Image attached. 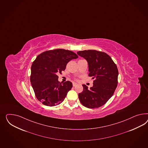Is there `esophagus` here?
Listing matches in <instances>:
<instances>
[{"label":"esophagus","instance_id":"34e87169","mask_svg":"<svg viewBox=\"0 0 148 148\" xmlns=\"http://www.w3.org/2000/svg\"><path fill=\"white\" fill-rule=\"evenodd\" d=\"M72 85H73V86H76V85H77V84L76 83H75V82H73V83H72Z\"/></svg>","mask_w":148,"mask_h":148}]
</instances>
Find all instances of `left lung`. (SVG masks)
Returning <instances> with one entry per match:
<instances>
[{
    "label": "left lung",
    "mask_w": 148,
    "mask_h": 148,
    "mask_svg": "<svg viewBox=\"0 0 148 148\" xmlns=\"http://www.w3.org/2000/svg\"><path fill=\"white\" fill-rule=\"evenodd\" d=\"M86 60L89 76L93 79V86L88 89L82 85L83 91L78 94L80 103L94 109L104 105L114 93L118 83V71L112 59L105 52L89 50L77 52Z\"/></svg>",
    "instance_id": "left-lung-1"
}]
</instances>
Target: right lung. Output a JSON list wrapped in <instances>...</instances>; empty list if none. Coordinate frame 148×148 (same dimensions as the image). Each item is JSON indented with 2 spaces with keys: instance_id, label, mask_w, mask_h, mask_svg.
I'll return each instance as SVG.
<instances>
[{
  "instance_id": "obj_1",
  "label": "right lung",
  "mask_w": 148,
  "mask_h": 148,
  "mask_svg": "<svg viewBox=\"0 0 148 148\" xmlns=\"http://www.w3.org/2000/svg\"><path fill=\"white\" fill-rule=\"evenodd\" d=\"M78 57L75 52L60 49L38 55L31 66L30 82L39 101L49 106L63 101L72 83L70 81L60 83L57 75L65 70L69 62Z\"/></svg>"
}]
</instances>
